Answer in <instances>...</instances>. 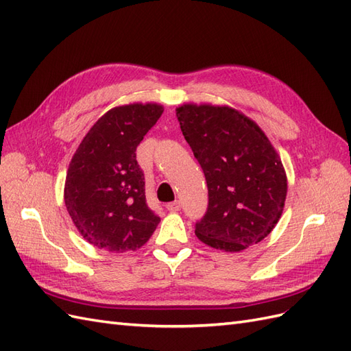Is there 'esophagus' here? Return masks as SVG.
Segmentation results:
<instances>
[{
	"instance_id": "34e87169",
	"label": "esophagus",
	"mask_w": 351,
	"mask_h": 351,
	"mask_svg": "<svg viewBox=\"0 0 351 351\" xmlns=\"http://www.w3.org/2000/svg\"><path fill=\"white\" fill-rule=\"evenodd\" d=\"M167 210H170V212H178V210H181V202H178V200H175V202H172V203H169L167 206Z\"/></svg>"
}]
</instances>
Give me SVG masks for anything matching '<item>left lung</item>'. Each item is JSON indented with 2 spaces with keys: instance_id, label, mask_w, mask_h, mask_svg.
<instances>
[{
  "instance_id": "obj_1",
  "label": "left lung",
  "mask_w": 351,
  "mask_h": 351,
  "mask_svg": "<svg viewBox=\"0 0 351 351\" xmlns=\"http://www.w3.org/2000/svg\"><path fill=\"white\" fill-rule=\"evenodd\" d=\"M176 115L208 184L209 204L195 236L210 247L240 252L273 231L287 179L265 133L230 106H179Z\"/></svg>"
}]
</instances>
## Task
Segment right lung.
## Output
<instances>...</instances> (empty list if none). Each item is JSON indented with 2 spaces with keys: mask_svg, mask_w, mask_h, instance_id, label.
Returning a JSON list of instances; mask_svg holds the SVG:
<instances>
[{
  "mask_svg": "<svg viewBox=\"0 0 351 351\" xmlns=\"http://www.w3.org/2000/svg\"><path fill=\"white\" fill-rule=\"evenodd\" d=\"M163 114L157 104H130L104 114L71 160L65 204L80 234L108 252L143 246L160 217L145 199L136 148Z\"/></svg>",
  "mask_w": 351,
  "mask_h": 351,
  "instance_id": "1",
  "label": "right lung"
}]
</instances>
